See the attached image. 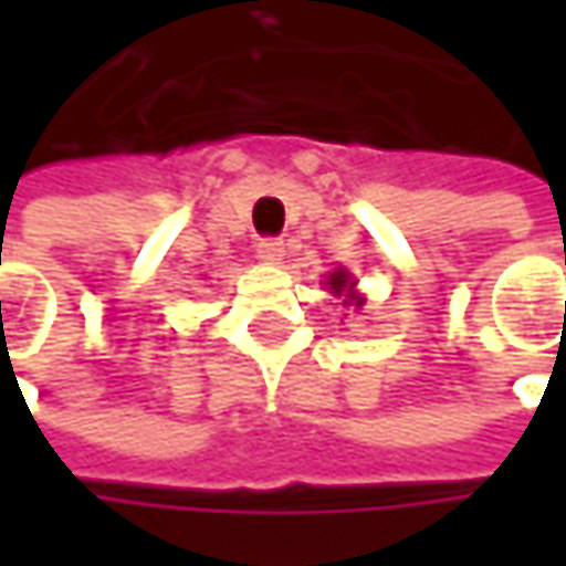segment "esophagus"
Returning a JSON list of instances; mask_svg holds the SVG:
<instances>
[{
	"label": "esophagus",
	"instance_id": "obj_1",
	"mask_svg": "<svg viewBox=\"0 0 566 566\" xmlns=\"http://www.w3.org/2000/svg\"><path fill=\"white\" fill-rule=\"evenodd\" d=\"M283 239H273V235H264L258 239V258L268 261V264H280L283 261Z\"/></svg>",
	"mask_w": 566,
	"mask_h": 566
}]
</instances>
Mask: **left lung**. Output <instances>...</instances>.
<instances>
[{
    "mask_svg": "<svg viewBox=\"0 0 566 566\" xmlns=\"http://www.w3.org/2000/svg\"><path fill=\"white\" fill-rule=\"evenodd\" d=\"M331 290H334V293H343V290H353V286H349V276H346V273H343V271L331 273Z\"/></svg>",
    "mask_w": 566,
    "mask_h": 566,
    "instance_id": "obj_1",
    "label": "left lung"
}]
</instances>
